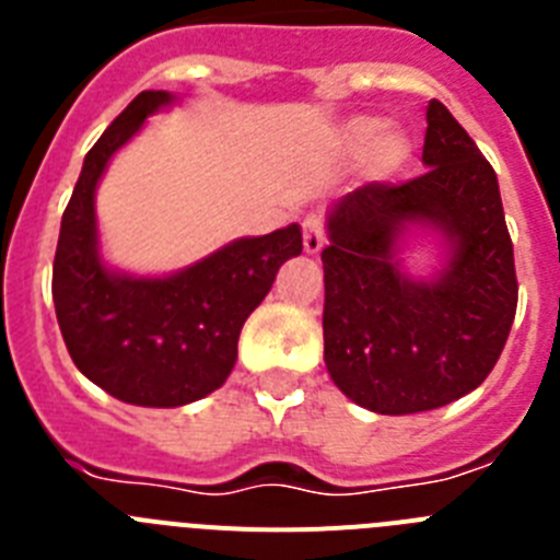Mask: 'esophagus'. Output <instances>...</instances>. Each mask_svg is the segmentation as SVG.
Instances as JSON below:
<instances>
[{"label": "esophagus", "instance_id": "obj_1", "mask_svg": "<svg viewBox=\"0 0 560 560\" xmlns=\"http://www.w3.org/2000/svg\"><path fill=\"white\" fill-rule=\"evenodd\" d=\"M323 246H325L323 221L316 219V215H311V219H305L303 224V249L308 252V255H319Z\"/></svg>", "mask_w": 560, "mask_h": 560}]
</instances>
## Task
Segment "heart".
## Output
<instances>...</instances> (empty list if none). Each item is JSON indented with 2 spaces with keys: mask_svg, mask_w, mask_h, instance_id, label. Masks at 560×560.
<instances>
[{
  "mask_svg": "<svg viewBox=\"0 0 560 560\" xmlns=\"http://www.w3.org/2000/svg\"><path fill=\"white\" fill-rule=\"evenodd\" d=\"M341 148L348 153H364L361 171L373 185H387L412 162V140L400 128H384L378 117H353L341 126Z\"/></svg>",
  "mask_w": 560,
  "mask_h": 560,
  "instance_id": "1",
  "label": "heart"
}]
</instances>
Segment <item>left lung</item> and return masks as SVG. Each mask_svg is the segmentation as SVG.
I'll return each mask as SVG.
<instances>
[{"label": "left lung", "instance_id": "1", "mask_svg": "<svg viewBox=\"0 0 560 560\" xmlns=\"http://www.w3.org/2000/svg\"><path fill=\"white\" fill-rule=\"evenodd\" d=\"M423 165L418 179L364 185L325 215V368L378 415L429 412L477 389L516 316L497 173L440 101L427 108ZM412 234L441 252L427 278L402 264Z\"/></svg>", "mask_w": 560, "mask_h": 560}]
</instances>
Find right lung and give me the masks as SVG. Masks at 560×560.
<instances>
[{
  "label": "right lung",
  "instance_id": "obj_1",
  "mask_svg": "<svg viewBox=\"0 0 560 560\" xmlns=\"http://www.w3.org/2000/svg\"><path fill=\"white\" fill-rule=\"evenodd\" d=\"M176 95L140 92L83 160L61 219L52 303L67 350L92 384L133 407L173 409L230 378L246 316L264 303L277 269L303 252V230L235 237L171 275L112 269L101 252L95 192L108 162Z\"/></svg>",
  "mask_w": 560,
  "mask_h": 560
}]
</instances>
